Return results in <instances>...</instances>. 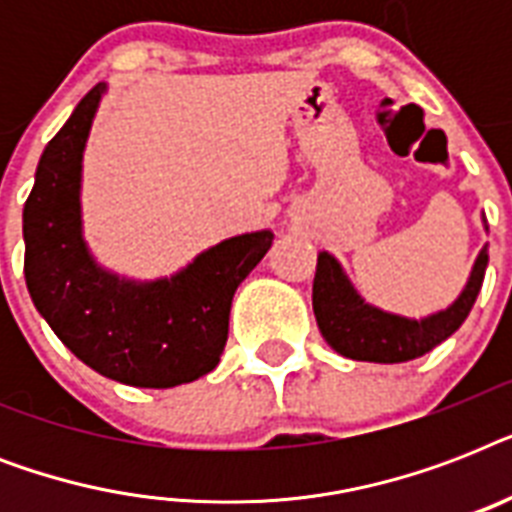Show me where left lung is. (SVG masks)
Listing matches in <instances>:
<instances>
[{
  "mask_svg": "<svg viewBox=\"0 0 512 512\" xmlns=\"http://www.w3.org/2000/svg\"><path fill=\"white\" fill-rule=\"evenodd\" d=\"M486 223V220H484ZM489 249H481L470 271V279L460 297L446 311L425 319H406L380 311L364 303L342 265L329 252H319L316 279H313V313L324 340L345 358L374 361V364H401L425 356L428 350L452 337L468 319L484 284Z\"/></svg>",
  "mask_w": 512,
  "mask_h": 512,
  "instance_id": "obj_1",
  "label": "left lung"
}]
</instances>
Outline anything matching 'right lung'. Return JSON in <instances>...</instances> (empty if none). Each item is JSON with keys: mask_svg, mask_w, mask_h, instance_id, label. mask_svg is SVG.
<instances>
[{"mask_svg": "<svg viewBox=\"0 0 512 512\" xmlns=\"http://www.w3.org/2000/svg\"><path fill=\"white\" fill-rule=\"evenodd\" d=\"M106 84H95L47 143L23 207L28 295L60 342L108 380L175 388L212 372L233 295L271 249L255 231L201 252L170 279L132 281L95 263L82 239V156Z\"/></svg>", "mask_w": 512, "mask_h": 512, "instance_id": "add662e5", "label": "right lung"}]
</instances>
